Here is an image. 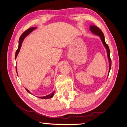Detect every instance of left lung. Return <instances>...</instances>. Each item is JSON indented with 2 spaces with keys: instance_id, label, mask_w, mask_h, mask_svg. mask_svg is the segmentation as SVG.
Returning a JSON list of instances; mask_svg holds the SVG:
<instances>
[{
  "instance_id": "1",
  "label": "left lung",
  "mask_w": 127,
  "mask_h": 127,
  "mask_svg": "<svg viewBox=\"0 0 127 127\" xmlns=\"http://www.w3.org/2000/svg\"><path fill=\"white\" fill-rule=\"evenodd\" d=\"M90 30L93 34H96V35H97V36L99 37L100 39H101L102 40V42L103 44V45L105 47L106 50H107L108 59L109 61V72H108V75H109V73L110 70L111 69V61L110 56V50H109V48L108 45L105 43L104 34L98 28H97L96 26L94 25H90Z\"/></svg>"
}]
</instances>
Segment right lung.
Wrapping results in <instances>:
<instances>
[{
	"mask_svg": "<svg viewBox=\"0 0 127 127\" xmlns=\"http://www.w3.org/2000/svg\"><path fill=\"white\" fill-rule=\"evenodd\" d=\"M36 28H37L36 27L29 28V29H28L27 30L25 31L24 32V33L21 35V36H20V38H19V46H18V48L17 50L16 51V56H15L16 58V57H17V55H18V53H19V51H20V48H21L22 44V43H23V42L24 39H25V38L26 36H28V35H29V34H30V33H31V32H32V31H33L34 30V29H36ZM16 71H17V75H18L17 70V67H16ZM25 89L26 90V91H27L29 93H30V94H32L30 92V91H29V90L28 89H26V88H25ZM54 94H55V91H54L52 93H51L50 94H49V95H47V96H43V97H38V98H42V99L51 98H52V97H53V96H54Z\"/></svg>",
	"mask_w": 127,
	"mask_h": 127,
	"instance_id": "right-lung-1",
	"label": "right lung"
}]
</instances>
